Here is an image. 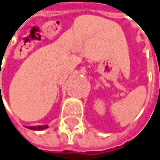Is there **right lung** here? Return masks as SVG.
Listing matches in <instances>:
<instances>
[{"label": "right lung", "mask_w": 160, "mask_h": 160, "mask_svg": "<svg viewBox=\"0 0 160 160\" xmlns=\"http://www.w3.org/2000/svg\"><path fill=\"white\" fill-rule=\"evenodd\" d=\"M26 128L33 130V131H42V130L48 128V125H38V126H27Z\"/></svg>", "instance_id": "add662e5"}]
</instances>
